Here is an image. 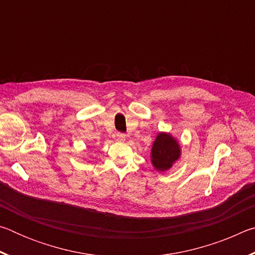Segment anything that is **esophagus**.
<instances>
[{"mask_svg": "<svg viewBox=\"0 0 255 255\" xmlns=\"http://www.w3.org/2000/svg\"><path fill=\"white\" fill-rule=\"evenodd\" d=\"M116 137H117L118 141H126L127 139V135H125V133H122V132H118L117 135H116Z\"/></svg>", "mask_w": 255, "mask_h": 255, "instance_id": "obj_1", "label": "esophagus"}]
</instances>
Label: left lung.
<instances>
[{
    "label": "left lung",
    "instance_id": "8db88e82",
    "mask_svg": "<svg viewBox=\"0 0 255 255\" xmlns=\"http://www.w3.org/2000/svg\"><path fill=\"white\" fill-rule=\"evenodd\" d=\"M181 156L178 140L170 132H158L150 149V161L158 172L170 170Z\"/></svg>",
    "mask_w": 255,
    "mask_h": 255
}]
</instances>
